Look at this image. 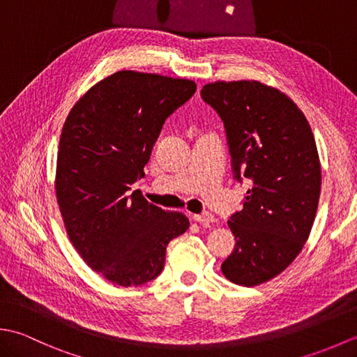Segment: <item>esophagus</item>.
Listing matches in <instances>:
<instances>
[{
	"instance_id": "esophagus-1",
	"label": "esophagus",
	"mask_w": 357,
	"mask_h": 357,
	"mask_svg": "<svg viewBox=\"0 0 357 357\" xmlns=\"http://www.w3.org/2000/svg\"><path fill=\"white\" fill-rule=\"evenodd\" d=\"M193 219H195L196 222H199V224H208V222H213L215 221V215L210 213V211H204V213L193 215Z\"/></svg>"
}]
</instances>
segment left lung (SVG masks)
<instances>
[{"label":"left lung","mask_w":357,"mask_h":357,"mask_svg":"<svg viewBox=\"0 0 357 357\" xmlns=\"http://www.w3.org/2000/svg\"><path fill=\"white\" fill-rule=\"evenodd\" d=\"M201 96L224 121L234 178L252 185L229 221L236 244L221 270L233 284L259 285L296 259L312 231L322 184L312 127L259 81L210 82Z\"/></svg>","instance_id":"1"}]
</instances>
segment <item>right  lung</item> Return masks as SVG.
I'll return each instance as SVG.
<instances>
[{"instance_id":"right-lung-1","label":"right lung","mask_w":357,"mask_h":357,"mask_svg":"<svg viewBox=\"0 0 357 357\" xmlns=\"http://www.w3.org/2000/svg\"><path fill=\"white\" fill-rule=\"evenodd\" d=\"M195 92L190 79L121 70L89 89L66 118L55 176L59 211L79 256L113 284L138 287L161 275L167 245L190 225L185 215L130 190L165 119Z\"/></svg>"}]
</instances>
